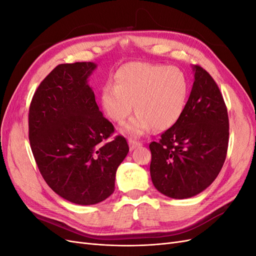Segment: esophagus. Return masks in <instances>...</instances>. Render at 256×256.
Wrapping results in <instances>:
<instances>
[{
	"label": "esophagus",
	"instance_id": "obj_1",
	"mask_svg": "<svg viewBox=\"0 0 256 256\" xmlns=\"http://www.w3.org/2000/svg\"><path fill=\"white\" fill-rule=\"evenodd\" d=\"M128 144H129L130 150H134L136 148V147L142 145L140 142H136V141H134V140H131V138H129V140H128Z\"/></svg>",
	"mask_w": 256,
	"mask_h": 256
}]
</instances>
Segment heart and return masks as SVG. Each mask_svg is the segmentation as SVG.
<instances>
[{"label":"heart","mask_w":256,"mask_h":256,"mask_svg":"<svg viewBox=\"0 0 256 256\" xmlns=\"http://www.w3.org/2000/svg\"><path fill=\"white\" fill-rule=\"evenodd\" d=\"M115 84L106 82L100 92L106 115L120 124L138 111L122 127L131 136H140L152 127L166 130L180 120L187 104L189 82L176 67L150 63H129L115 76Z\"/></svg>","instance_id":"1"}]
</instances>
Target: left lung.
<instances>
[{
	"instance_id": "8db88e82",
	"label": "left lung",
	"mask_w": 256,
	"mask_h": 256,
	"mask_svg": "<svg viewBox=\"0 0 256 256\" xmlns=\"http://www.w3.org/2000/svg\"><path fill=\"white\" fill-rule=\"evenodd\" d=\"M194 82L186 109L174 126L152 142L150 177L172 198L194 196L220 173L228 146V116L218 85L194 65Z\"/></svg>"
}]
</instances>
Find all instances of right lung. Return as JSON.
<instances>
[{
  "instance_id": "add662e5",
  "label": "right lung",
  "mask_w": 256,
  "mask_h": 256,
  "mask_svg": "<svg viewBox=\"0 0 256 256\" xmlns=\"http://www.w3.org/2000/svg\"><path fill=\"white\" fill-rule=\"evenodd\" d=\"M97 65L60 64L33 96L28 138L40 172L49 187L79 205H94L115 188L116 170L129 152L126 138L99 111L88 84Z\"/></svg>"
}]
</instances>
